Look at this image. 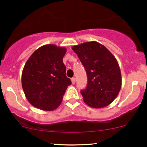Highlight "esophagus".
Segmentation results:
<instances>
[{
  "mask_svg": "<svg viewBox=\"0 0 147 147\" xmlns=\"http://www.w3.org/2000/svg\"><path fill=\"white\" fill-rule=\"evenodd\" d=\"M71 81H72V83L73 84H75V77H72V78H71Z\"/></svg>",
  "mask_w": 147,
  "mask_h": 147,
  "instance_id": "esophagus-1",
  "label": "esophagus"
}]
</instances>
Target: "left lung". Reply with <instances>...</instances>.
<instances>
[{"label": "left lung", "mask_w": 147, "mask_h": 147, "mask_svg": "<svg viewBox=\"0 0 147 147\" xmlns=\"http://www.w3.org/2000/svg\"><path fill=\"white\" fill-rule=\"evenodd\" d=\"M72 49L84 67L88 78L86 89L81 91L84 101L94 108L109 105L121 87V73L116 58L96 41L75 45Z\"/></svg>", "instance_id": "obj_1"}]
</instances>
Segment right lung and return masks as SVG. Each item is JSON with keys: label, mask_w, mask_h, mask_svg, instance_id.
<instances>
[{"label": "right lung", "mask_w": 147, "mask_h": 147, "mask_svg": "<svg viewBox=\"0 0 147 147\" xmlns=\"http://www.w3.org/2000/svg\"><path fill=\"white\" fill-rule=\"evenodd\" d=\"M65 47L45 45L35 50L22 71V84L28 101L45 111L56 109L62 102L67 86L72 84L65 75L63 58Z\"/></svg>", "instance_id": "right-lung-1"}]
</instances>
